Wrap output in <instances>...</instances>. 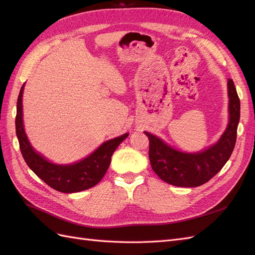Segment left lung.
<instances>
[{
    "label": "left lung",
    "instance_id": "obj_1",
    "mask_svg": "<svg viewBox=\"0 0 255 255\" xmlns=\"http://www.w3.org/2000/svg\"><path fill=\"white\" fill-rule=\"evenodd\" d=\"M229 125L219 140L197 153L177 151L148 132L149 158L153 171L164 182L179 187H197L210 181L226 165L232 154L241 117V101L233 80H228Z\"/></svg>",
    "mask_w": 255,
    "mask_h": 255
}]
</instances>
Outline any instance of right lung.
<instances>
[{"instance_id": "add662e5", "label": "right lung", "mask_w": 255, "mask_h": 255, "mask_svg": "<svg viewBox=\"0 0 255 255\" xmlns=\"http://www.w3.org/2000/svg\"><path fill=\"white\" fill-rule=\"evenodd\" d=\"M23 89L24 85L21 87L17 102L16 133L22 156L27 166L50 187L65 194H72L94 187L103 179L110 167L114 151L128 134H123L120 137L105 141L94 153L78 163L71 165L53 164L37 153L27 139L22 118Z\"/></svg>"}]
</instances>
